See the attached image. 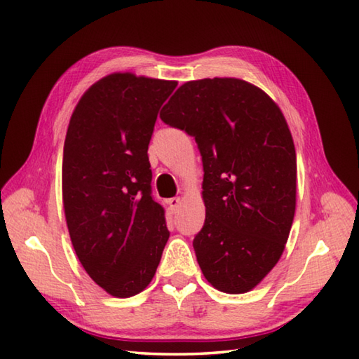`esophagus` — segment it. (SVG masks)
<instances>
[{"label":"esophagus","instance_id":"1","mask_svg":"<svg viewBox=\"0 0 359 359\" xmlns=\"http://www.w3.org/2000/svg\"><path fill=\"white\" fill-rule=\"evenodd\" d=\"M166 203H168V207H170L171 211H175L180 207L182 199H180V197H172V199H168Z\"/></svg>","mask_w":359,"mask_h":359}]
</instances>
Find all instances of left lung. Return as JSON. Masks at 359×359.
<instances>
[{"label": "left lung", "mask_w": 359, "mask_h": 359, "mask_svg": "<svg viewBox=\"0 0 359 359\" xmlns=\"http://www.w3.org/2000/svg\"><path fill=\"white\" fill-rule=\"evenodd\" d=\"M160 117L193 135L203 162L205 224L193 241L219 292L253 290L278 264L296 210V151L279 106L251 83L187 81Z\"/></svg>", "instance_id": "8db88e82"}]
</instances>
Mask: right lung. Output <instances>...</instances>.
Segmentation results:
<instances>
[{
  "instance_id": "1",
  "label": "right lung",
  "mask_w": 359,
  "mask_h": 359,
  "mask_svg": "<svg viewBox=\"0 0 359 359\" xmlns=\"http://www.w3.org/2000/svg\"><path fill=\"white\" fill-rule=\"evenodd\" d=\"M175 86L174 80L109 74L81 95L67 126V230L83 269L114 297L149 285L170 238L163 208L151 197L148 144Z\"/></svg>"
}]
</instances>
